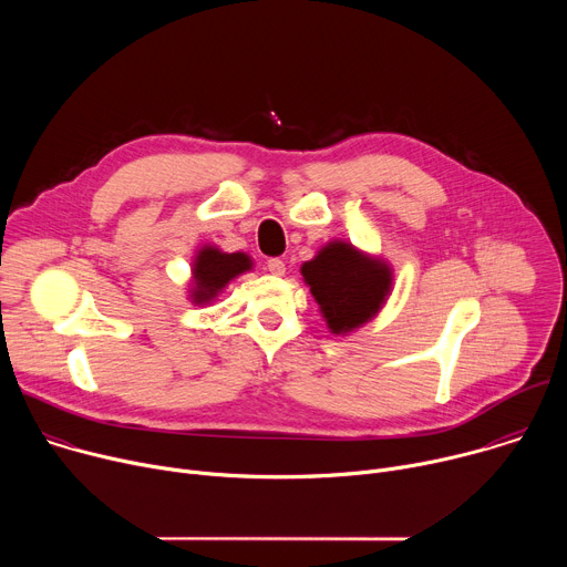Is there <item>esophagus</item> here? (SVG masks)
I'll list each match as a JSON object with an SVG mask.
<instances>
[{"instance_id":"1","label":"esophagus","mask_w":567,"mask_h":567,"mask_svg":"<svg viewBox=\"0 0 567 567\" xmlns=\"http://www.w3.org/2000/svg\"><path fill=\"white\" fill-rule=\"evenodd\" d=\"M267 269L274 274V276H282L285 274V262L280 258H269L267 260Z\"/></svg>"}]
</instances>
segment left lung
I'll list each match as a JSON object with an SVG mask.
<instances>
[{
  "label": "left lung",
  "mask_w": 567,
  "mask_h": 567,
  "mask_svg": "<svg viewBox=\"0 0 567 567\" xmlns=\"http://www.w3.org/2000/svg\"><path fill=\"white\" fill-rule=\"evenodd\" d=\"M300 271L334 334L368 322L392 285L388 265L359 254L346 241H330Z\"/></svg>",
  "instance_id": "obj_1"
}]
</instances>
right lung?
<instances>
[{
    "label": "right lung",
    "instance_id": "obj_1",
    "mask_svg": "<svg viewBox=\"0 0 567 567\" xmlns=\"http://www.w3.org/2000/svg\"><path fill=\"white\" fill-rule=\"evenodd\" d=\"M251 269V258L245 254H221L219 249L204 247L193 265V276H195V291L193 300L195 302H208L217 296L228 280L235 276L245 274Z\"/></svg>",
    "mask_w": 567,
    "mask_h": 567
}]
</instances>
